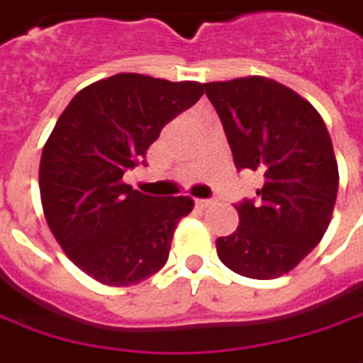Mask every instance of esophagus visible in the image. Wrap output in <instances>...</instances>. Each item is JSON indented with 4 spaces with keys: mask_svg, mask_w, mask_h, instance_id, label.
<instances>
[{
    "mask_svg": "<svg viewBox=\"0 0 363 363\" xmlns=\"http://www.w3.org/2000/svg\"><path fill=\"white\" fill-rule=\"evenodd\" d=\"M196 206L199 207V209H206V207L213 206V199H197Z\"/></svg>",
    "mask_w": 363,
    "mask_h": 363,
    "instance_id": "obj_1",
    "label": "esophagus"
}]
</instances>
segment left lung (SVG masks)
I'll use <instances>...</instances> for the list:
<instances>
[{"mask_svg":"<svg viewBox=\"0 0 363 363\" xmlns=\"http://www.w3.org/2000/svg\"><path fill=\"white\" fill-rule=\"evenodd\" d=\"M235 167L262 177L239 201V227L217 239L227 269L269 281L292 271L320 243L338 196V164L326 124L311 102L264 77L207 82Z\"/></svg>","mask_w":363,"mask_h":363,"instance_id":"obj_1","label":"left lung"}]
</instances>
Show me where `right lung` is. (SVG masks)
Returning a JSON list of instances; mask_svg holds the SVG:
<instances>
[{"label": "right lung", "instance_id": "1", "mask_svg": "<svg viewBox=\"0 0 363 363\" xmlns=\"http://www.w3.org/2000/svg\"><path fill=\"white\" fill-rule=\"evenodd\" d=\"M203 94L199 82L120 72L82 89L47 140L39 189L51 233L82 272L130 286L167 261L191 197H154L122 182L162 128Z\"/></svg>", "mask_w": 363, "mask_h": 363}]
</instances>
